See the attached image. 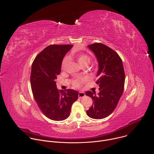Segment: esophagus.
Wrapping results in <instances>:
<instances>
[{"mask_svg":"<svg viewBox=\"0 0 154 154\" xmlns=\"http://www.w3.org/2000/svg\"><path fill=\"white\" fill-rule=\"evenodd\" d=\"M85 96V92H82V91H80V92H79V97H80V98H83V97H84Z\"/></svg>","mask_w":154,"mask_h":154,"instance_id":"obj_1","label":"esophagus"}]
</instances>
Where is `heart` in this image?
Returning a JSON list of instances; mask_svg holds the SVG:
<instances>
[{
	"label": "heart",
	"mask_w": 154,
	"mask_h": 154,
	"mask_svg": "<svg viewBox=\"0 0 154 154\" xmlns=\"http://www.w3.org/2000/svg\"><path fill=\"white\" fill-rule=\"evenodd\" d=\"M72 55H73V57L78 61V62L82 66L88 65L91 62V58L89 55L86 54L82 53H74ZM69 57L68 56H65L62 61V63H61L62 69V70L66 69L69 65ZM86 81V79L85 77H77L73 80L72 85L75 88H80L83 85V84Z\"/></svg>",
	"instance_id": "heart-1"
}]
</instances>
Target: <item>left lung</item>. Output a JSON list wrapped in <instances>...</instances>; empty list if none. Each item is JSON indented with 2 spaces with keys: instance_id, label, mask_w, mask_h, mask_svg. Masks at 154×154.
I'll list each match as a JSON object with an SVG mask.
<instances>
[{
  "instance_id": "obj_1",
  "label": "left lung",
  "mask_w": 154,
  "mask_h": 154,
  "mask_svg": "<svg viewBox=\"0 0 154 154\" xmlns=\"http://www.w3.org/2000/svg\"><path fill=\"white\" fill-rule=\"evenodd\" d=\"M95 54L99 69L96 84L99 93L88 91L86 95L92 100V105L86 111L87 115L94 119H102L109 116L116 109L124 90L125 74L122 60L111 48L100 43L88 46Z\"/></svg>"
}]
</instances>
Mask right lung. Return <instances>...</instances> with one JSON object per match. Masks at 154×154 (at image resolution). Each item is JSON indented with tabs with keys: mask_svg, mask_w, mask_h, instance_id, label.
<instances>
[{
	"mask_svg": "<svg viewBox=\"0 0 154 154\" xmlns=\"http://www.w3.org/2000/svg\"><path fill=\"white\" fill-rule=\"evenodd\" d=\"M72 45H51L35 57L31 67V86L33 97L42 112L54 121L66 119L72 105L78 99L77 91L57 89L56 79L61 71L62 61Z\"/></svg>",
	"mask_w": 154,
	"mask_h": 154,
	"instance_id": "obj_1",
	"label": "right lung"
}]
</instances>
